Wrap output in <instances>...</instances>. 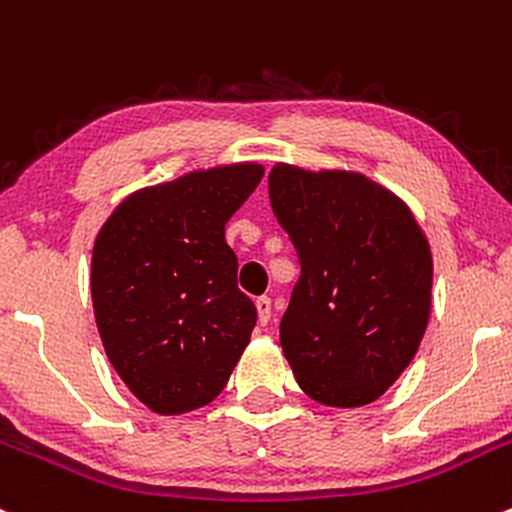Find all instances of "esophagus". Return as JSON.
Listing matches in <instances>:
<instances>
[{
    "mask_svg": "<svg viewBox=\"0 0 512 512\" xmlns=\"http://www.w3.org/2000/svg\"><path fill=\"white\" fill-rule=\"evenodd\" d=\"M255 306H257V319H260V324L265 326L267 321L272 319V299L270 297H257Z\"/></svg>",
    "mask_w": 512,
    "mask_h": 512,
    "instance_id": "1",
    "label": "esophagus"
}]
</instances>
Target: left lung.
I'll return each instance as SVG.
<instances>
[{
  "mask_svg": "<svg viewBox=\"0 0 512 512\" xmlns=\"http://www.w3.org/2000/svg\"><path fill=\"white\" fill-rule=\"evenodd\" d=\"M270 203L301 265L279 324L284 358L311 400L370 405L427 331V235L400 196L355 171L274 164Z\"/></svg>",
  "mask_w": 512,
  "mask_h": 512,
  "instance_id": "8db88e82",
  "label": "left lung"
}]
</instances>
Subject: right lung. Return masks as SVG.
<instances>
[{
    "label": "right lung",
    "instance_id": "obj_1",
    "mask_svg": "<svg viewBox=\"0 0 512 512\" xmlns=\"http://www.w3.org/2000/svg\"><path fill=\"white\" fill-rule=\"evenodd\" d=\"M262 176L265 166L242 161L139 188L95 238L90 292L102 346L152 412L213 402L250 343L257 309L235 284L225 223Z\"/></svg>",
    "mask_w": 512,
    "mask_h": 512
}]
</instances>
